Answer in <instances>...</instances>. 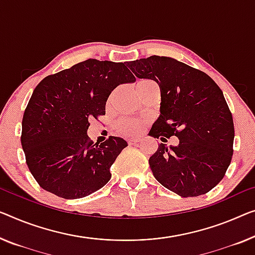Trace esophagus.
Masks as SVG:
<instances>
[{
	"instance_id": "esophagus-1",
	"label": "esophagus",
	"mask_w": 255,
	"mask_h": 255,
	"mask_svg": "<svg viewBox=\"0 0 255 255\" xmlns=\"http://www.w3.org/2000/svg\"><path fill=\"white\" fill-rule=\"evenodd\" d=\"M138 140H139L138 138H128L127 142H128L129 145H132V144H136V143H137Z\"/></svg>"
}]
</instances>
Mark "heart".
Returning a JSON list of instances; mask_svg holds the SVG:
<instances>
[{"instance_id": "1", "label": "heart", "mask_w": 255, "mask_h": 255, "mask_svg": "<svg viewBox=\"0 0 255 255\" xmlns=\"http://www.w3.org/2000/svg\"><path fill=\"white\" fill-rule=\"evenodd\" d=\"M152 86H155V83L152 82L151 80L144 79V80H139V81L136 83L135 87H136V91H137L138 94H140ZM113 98H115V93L109 97L108 105L112 104ZM144 125H145V121L142 119H137V118H123V119L118 121L116 125V128L119 134L127 136V137H134V136H137L139 132L143 130Z\"/></svg>"}]
</instances>
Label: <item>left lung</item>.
Masks as SVG:
<instances>
[{
    "label": "left lung",
    "instance_id": "8db88e82",
    "mask_svg": "<svg viewBox=\"0 0 255 255\" xmlns=\"http://www.w3.org/2000/svg\"><path fill=\"white\" fill-rule=\"evenodd\" d=\"M127 65L160 88V117L150 135L162 142L178 138L169 149L160 143L150 157L155 180L181 197L211 191L225 177L234 153V120L222 90L210 75L170 57L153 55Z\"/></svg>",
    "mask_w": 255,
    "mask_h": 255
}]
</instances>
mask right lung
Returning <instances> with one entry per match:
<instances>
[{"instance_id": "add662e5", "label": "right lung", "mask_w": 255, "mask_h": 255, "mask_svg": "<svg viewBox=\"0 0 255 255\" xmlns=\"http://www.w3.org/2000/svg\"><path fill=\"white\" fill-rule=\"evenodd\" d=\"M135 77L124 63L87 59L48 75L35 87L21 123V146L29 172L42 189L78 199L103 188L110 168L127 146L110 136L94 143L90 120L105 116L106 101Z\"/></svg>"}]
</instances>
